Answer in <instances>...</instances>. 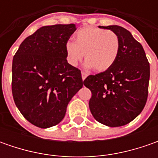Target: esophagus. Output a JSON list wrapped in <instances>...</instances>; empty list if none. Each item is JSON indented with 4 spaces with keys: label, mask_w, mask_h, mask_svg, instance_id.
<instances>
[{
    "label": "esophagus",
    "mask_w": 158,
    "mask_h": 158,
    "mask_svg": "<svg viewBox=\"0 0 158 158\" xmlns=\"http://www.w3.org/2000/svg\"><path fill=\"white\" fill-rule=\"evenodd\" d=\"M87 76H88V75H87V74H86L85 72H82V80H84V79H85V78L87 77Z\"/></svg>",
    "instance_id": "34e87169"
}]
</instances>
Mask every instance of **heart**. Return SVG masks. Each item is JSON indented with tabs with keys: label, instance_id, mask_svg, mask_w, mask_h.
<instances>
[{
	"label": "heart",
	"instance_id": "obj_1",
	"mask_svg": "<svg viewBox=\"0 0 158 158\" xmlns=\"http://www.w3.org/2000/svg\"><path fill=\"white\" fill-rule=\"evenodd\" d=\"M119 40L112 31L94 26L78 30L75 35V43L66 44L68 60L76 66L84 54L85 66L97 72L109 69L118 57Z\"/></svg>",
	"mask_w": 158,
	"mask_h": 158
}]
</instances>
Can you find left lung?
<instances>
[{"label": "left lung", "instance_id": "1", "mask_svg": "<svg viewBox=\"0 0 158 158\" xmlns=\"http://www.w3.org/2000/svg\"><path fill=\"white\" fill-rule=\"evenodd\" d=\"M111 30L119 40L118 57L109 69L89 76L84 81L90 89L89 110L96 120L108 127H121L142 112L149 93V63L143 46L125 28Z\"/></svg>", "mask_w": 158, "mask_h": 158}]
</instances>
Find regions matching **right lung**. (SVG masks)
<instances>
[{"label": "right lung", "instance_id": "obj_1", "mask_svg": "<svg viewBox=\"0 0 158 158\" xmlns=\"http://www.w3.org/2000/svg\"><path fill=\"white\" fill-rule=\"evenodd\" d=\"M76 26H43L22 42L12 62V94L22 115L47 128L59 124L82 87L80 69L68 63L66 44Z\"/></svg>", "mask_w": 158, "mask_h": 158}]
</instances>
